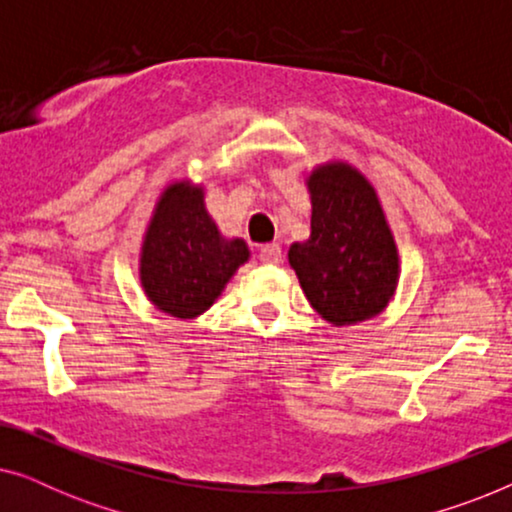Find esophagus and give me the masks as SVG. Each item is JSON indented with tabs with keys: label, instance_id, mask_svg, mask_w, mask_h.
Returning <instances> with one entry per match:
<instances>
[{
	"label": "esophagus",
	"instance_id": "obj_1",
	"mask_svg": "<svg viewBox=\"0 0 512 512\" xmlns=\"http://www.w3.org/2000/svg\"><path fill=\"white\" fill-rule=\"evenodd\" d=\"M258 258H261L263 263H279L282 261V247H279L277 242H270V244H263L261 251H258Z\"/></svg>",
	"mask_w": 512,
	"mask_h": 512
}]
</instances>
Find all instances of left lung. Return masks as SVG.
Here are the masks:
<instances>
[{"instance_id":"8db88e82","label":"left lung","mask_w":512,"mask_h":512,"mask_svg":"<svg viewBox=\"0 0 512 512\" xmlns=\"http://www.w3.org/2000/svg\"><path fill=\"white\" fill-rule=\"evenodd\" d=\"M307 186L312 233L289 249L307 300L335 326L375 317L396 289L398 254L373 186L342 163L314 170Z\"/></svg>"}]
</instances>
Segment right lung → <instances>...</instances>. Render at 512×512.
Segmentation results:
<instances>
[{
  "instance_id": "1",
  "label": "right lung",
  "mask_w": 512,
  "mask_h": 512,
  "mask_svg": "<svg viewBox=\"0 0 512 512\" xmlns=\"http://www.w3.org/2000/svg\"><path fill=\"white\" fill-rule=\"evenodd\" d=\"M249 258L244 240H223L202 188L174 184L160 198L142 249V284L158 310L191 319L207 310Z\"/></svg>"
}]
</instances>
